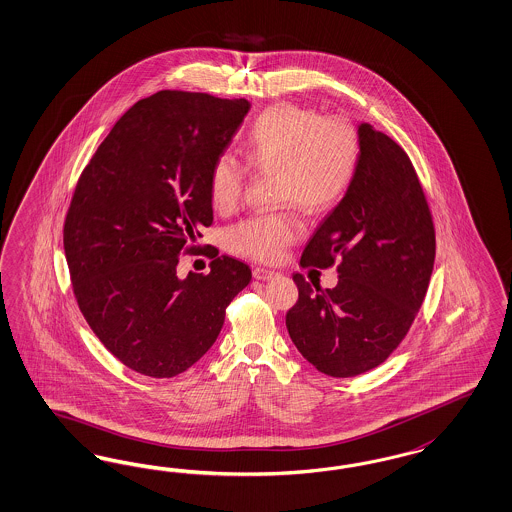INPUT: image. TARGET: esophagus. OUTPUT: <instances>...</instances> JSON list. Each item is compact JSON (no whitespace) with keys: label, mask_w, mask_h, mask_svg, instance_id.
I'll use <instances>...</instances> for the list:
<instances>
[{"label":"esophagus","mask_w":512,"mask_h":512,"mask_svg":"<svg viewBox=\"0 0 512 512\" xmlns=\"http://www.w3.org/2000/svg\"><path fill=\"white\" fill-rule=\"evenodd\" d=\"M252 275H254L256 281H271L273 277H277V271H271V269H265V267H254Z\"/></svg>","instance_id":"1"}]
</instances>
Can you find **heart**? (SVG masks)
Here are the masks:
<instances>
[{"instance_id":"1","label":"heart","mask_w":512,"mask_h":512,"mask_svg":"<svg viewBox=\"0 0 512 512\" xmlns=\"http://www.w3.org/2000/svg\"><path fill=\"white\" fill-rule=\"evenodd\" d=\"M250 169L277 173L279 203H294L305 213H322L343 198L360 165V135L345 118H324L299 105H273L256 116L243 139ZM247 169L230 154L216 156L209 192L220 213L233 211L243 194ZM299 237L290 213L258 216L231 228L228 247L258 262H277Z\"/></svg>"}]
</instances>
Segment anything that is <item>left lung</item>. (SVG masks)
<instances>
[{
  "label": "left lung",
  "mask_w": 512,
  "mask_h": 512,
  "mask_svg": "<svg viewBox=\"0 0 512 512\" xmlns=\"http://www.w3.org/2000/svg\"><path fill=\"white\" fill-rule=\"evenodd\" d=\"M358 135L354 182L301 254V265L339 260V282L322 290L296 273L299 297L286 313L303 358L337 379L362 375L396 350L426 297L435 260L433 220L409 156L367 122Z\"/></svg>",
  "instance_id": "8db88e82"
}]
</instances>
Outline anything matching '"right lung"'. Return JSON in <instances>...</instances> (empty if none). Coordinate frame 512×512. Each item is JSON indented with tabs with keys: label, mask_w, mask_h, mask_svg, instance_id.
Wrapping results in <instances>:
<instances>
[{
	"label": "right lung",
	"mask_w": 512,
	"mask_h": 512,
	"mask_svg": "<svg viewBox=\"0 0 512 512\" xmlns=\"http://www.w3.org/2000/svg\"><path fill=\"white\" fill-rule=\"evenodd\" d=\"M248 111L247 99L162 90L120 116L77 182L64 226L73 292L99 341L141 375L198 362L250 282L230 256L177 275L186 243L213 224L209 171Z\"/></svg>",
	"instance_id": "1"
}]
</instances>
